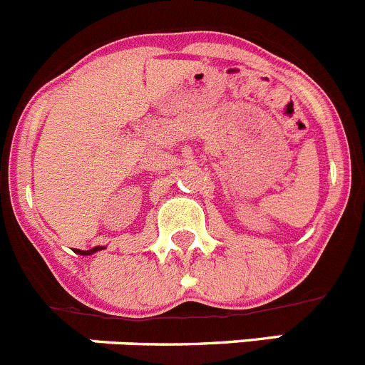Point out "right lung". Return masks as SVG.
I'll return each mask as SVG.
<instances>
[{
	"label": "right lung",
	"instance_id": "add662e5",
	"mask_svg": "<svg viewBox=\"0 0 365 365\" xmlns=\"http://www.w3.org/2000/svg\"><path fill=\"white\" fill-rule=\"evenodd\" d=\"M104 248H106V247H93L92 250H78V248H74V252H76V254H79V255H92V254H96V252L104 250Z\"/></svg>",
	"mask_w": 365,
	"mask_h": 365
}]
</instances>
